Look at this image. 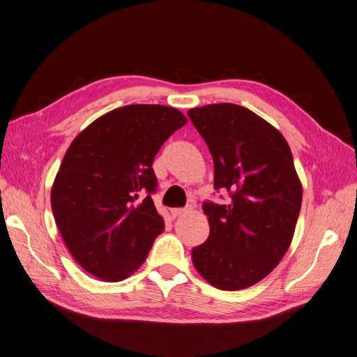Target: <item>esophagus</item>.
Returning <instances> with one entry per match:
<instances>
[{"label":"esophagus","instance_id":"obj_1","mask_svg":"<svg viewBox=\"0 0 357 357\" xmlns=\"http://www.w3.org/2000/svg\"><path fill=\"white\" fill-rule=\"evenodd\" d=\"M185 212H188V209H187V208H175V209H170V213H172V217H173V218L184 215Z\"/></svg>","mask_w":357,"mask_h":357}]
</instances>
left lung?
Here are the masks:
<instances>
[{
    "label": "left lung",
    "instance_id": "left-lung-1",
    "mask_svg": "<svg viewBox=\"0 0 357 357\" xmlns=\"http://www.w3.org/2000/svg\"><path fill=\"white\" fill-rule=\"evenodd\" d=\"M213 160V188L226 203H203L209 236L191 251L211 286L241 290L259 282L289 250L302 205L290 146L277 128L231 103L188 110Z\"/></svg>",
    "mask_w": 357,
    "mask_h": 357
}]
</instances>
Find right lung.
I'll use <instances>...</instances> for the list:
<instances>
[{"instance_id":"add662e5","label":"right lung","mask_w":357,"mask_h":357,"mask_svg":"<svg viewBox=\"0 0 357 357\" xmlns=\"http://www.w3.org/2000/svg\"><path fill=\"white\" fill-rule=\"evenodd\" d=\"M185 122L173 107L130 105L100 116L71 142L50 203L68 251L91 275L127 278L165 230L152 202V161Z\"/></svg>"}]
</instances>
